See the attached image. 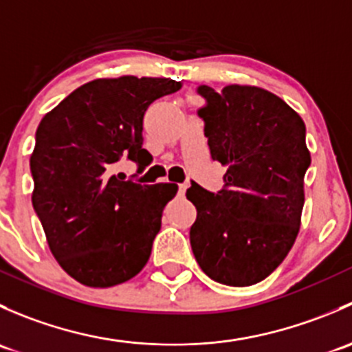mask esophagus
I'll return each mask as SVG.
<instances>
[{"label":"esophagus","mask_w":352,"mask_h":352,"mask_svg":"<svg viewBox=\"0 0 352 352\" xmlns=\"http://www.w3.org/2000/svg\"><path fill=\"white\" fill-rule=\"evenodd\" d=\"M187 184H179V196H184V194H186V190H187Z\"/></svg>","instance_id":"34e87169"}]
</instances>
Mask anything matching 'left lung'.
Wrapping results in <instances>:
<instances>
[{
    "mask_svg": "<svg viewBox=\"0 0 352 352\" xmlns=\"http://www.w3.org/2000/svg\"><path fill=\"white\" fill-rule=\"evenodd\" d=\"M211 158L226 166L225 187L209 192L192 182L196 206L190 247L202 271L226 286L267 278L296 240L310 151L305 122L278 95L250 85L221 91L201 85Z\"/></svg>",
    "mask_w": 352,
    "mask_h": 352,
    "instance_id": "left-lung-1",
    "label": "left lung"
}]
</instances>
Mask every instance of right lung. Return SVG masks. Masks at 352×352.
<instances>
[{
  "instance_id": "obj_1",
  "label": "right lung",
  "mask_w": 352,
  "mask_h": 352,
  "mask_svg": "<svg viewBox=\"0 0 352 352\" xmlns=\"http://www.w3.org/2000/svg\"><path fill=\"white\" fill-rule=\"evenodd\" d=\"M180 88L168 78H98L42 117L30 156L32 204L54 258L81 285H120L146 265L179 187L141 186L110 170L120 158L143 168L151 162L144 112Z\"/></svg>"
}]
</instances>
